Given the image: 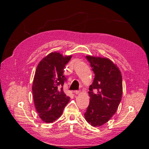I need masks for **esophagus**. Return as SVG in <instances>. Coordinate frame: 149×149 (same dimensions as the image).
Wrapping results in <instances>:
<instances>
[{
    "instance_id": "34e87169",
    "label": "esophagus",
    "mask_w": 149,
    "mask_h": 149,
    "mask_svg": "<svg viewBox=\"0 0 149 149\" xmlns=\"http://www.w3.org/2000/svg\"><path fill=\"white\" fill-rule=\"evenodd\" d=\"M74 93H75L76 95H79V93H81V91H80V90H76V91H75Z\"/></svg>"
}]
</instances>
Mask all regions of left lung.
Segmentation results:
<instances>
[{"label":"left lung","instance_id":"1","mask_svg":"<svg viewBox=\"0 0 149 149\" xmlns=\"http://www.w3.org/2000/svg\"><path fill=\"white\" fill-rule=\"evenodd\" d=\"M95 78L89 87L90 102L85 113L93 127L104 124L114 115L122 96V77L120 70L107 58L87 56Z\"/></svg>","mask_w":149,"mask_h":149}]
</instances>
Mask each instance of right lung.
<instances>
[{"label":"right lung","mask_w":149,"mask_h":149,"mask_svg":"<svg viewBox=\"0 0 149 149\" xmlns=\"http://www.w3.org/2000/svg\"><path fill=\"white\" fill-rule=\"evenodd\" d=\"M72 56H63L51 52L42 58L35 71L32 91L37 112L43 122H53L62 115L70 98L63 91L66 80L64 75L65 64Z\"/></svg>","instance_id":"obj_1"}]
</instances>
